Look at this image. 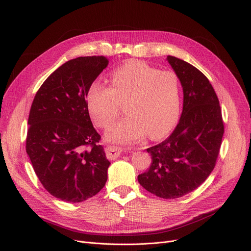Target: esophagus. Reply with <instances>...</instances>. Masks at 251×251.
Masks as SVG:
<instances>
[{
  "label": "esophagus",
  "instance_id": "34e87169",
  "mask_svg": "<svg viewBox=\"0 0 251 251\" xmlns=\"http://www.w3.org/2000/svg\"><path fill=\"white\" fill-rule=\"evenodd\" d=\"M122 151H123V149L114 147V146H110L107 148V150H105V153H107L108 159H111V160L117 159V157L121 154Z\"/></svg>",
  "mask_w": 251,
  "mask_h": 251
}]
</instances>
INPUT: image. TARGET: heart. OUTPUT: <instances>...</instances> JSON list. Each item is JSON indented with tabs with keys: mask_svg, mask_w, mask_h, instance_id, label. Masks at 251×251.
Masks as SVG:
<instances>
[{
	"mask_svg": "<svg viewBox=\"0 0 251 251\" xmlns=\"http://www.w3.org/2000/svg\"><path fill=\"white\" fill-rule=\"evenodd\" d=\"M125 102L128 116L109 131V140L132 143L147 134L151 139L162 138L179 115L180 91L176 74L131 60L112 72L111 86L95 81L88 88L89 114L102 129H109L115 123Z\"/></svg>",
	"mask_w": 251,
	"mask_h": 251,
	"instance_id": "obj_1",
	"label": "heart"
}]
</instances>
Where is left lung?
Segmentation results:
<instances>
[{
  "label": "left lung",
  "mask_w": 251,
  "mask_h": 251,
  "mask_svg": "<svg viewBox=\"0 0 251 251\" xmlns=\"http://www.w3.org/2000/svg\"><path fill=\"white\" fill-rule=\"evenodd\" d=\"M183 87L180 121L166 140L148 149L150 169L138 175L140 185L166 200L185 195L212 173L224 134L222 110L206 76L191 64L168 56Z\"/></svg>",
  "instance_id": "obj_1"
}]
</instances>
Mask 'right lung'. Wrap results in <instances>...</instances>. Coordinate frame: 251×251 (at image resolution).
<instances>
[{"mask_svg": "<svg viewBox=\"0 0 251 251\" xmlns=\"http://www.w3.org/2000/svg\"><path fill=\"white\" fill-rule=\"evenodd\" d=\"M109 60L79 57L52 72L33 99L26 152L45 189L56 199L80 202L99 193L111 163L92 126L87 92Z\"/></svg>", "mask_w": 251, "mask_h": 251, "instance_id": "obj_1", "label": "right lung"}]
</instances>
